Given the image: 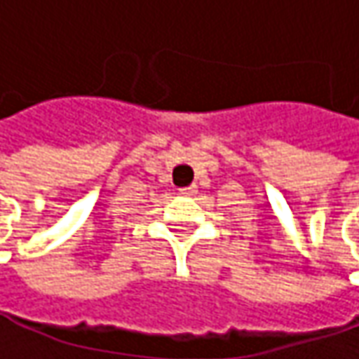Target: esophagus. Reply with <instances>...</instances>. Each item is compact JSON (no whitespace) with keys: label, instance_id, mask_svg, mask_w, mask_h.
<instances>
[{"label":"esophagus","instance_id":"1","mask_svg":"<svg viewBox=\"0 0 359 359\" xmlns=\"http://www.w3.org/2000/svg\"><path fill=\"white\" fill-rule=\"evenodd\" d=\"M180 192L184 194V196H194V194H196V186H188V188H182Z\"/></svg>","mask_w":359,"mask_h":359}]
</instances>
